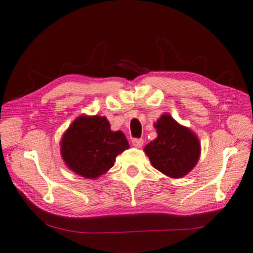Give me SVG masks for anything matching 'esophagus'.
Returning <instances> with one entry per match:
<instances>
[{
    "label": "esophagus",
    "instance_id": "esophagus-1",
    "mask_svg": "<svg viewBox=\"0 0 253 253\" xmlns=\"http://www.w3.org/2000/svg\"><path fill=\"white\" fill-rule=\"evenodd\" d=\"M131 142H132V146H135L137 148H140V147H142V144H143V139L142 138H133Z\"/></svg>",
    "mask_w": 253,
    "mask_h": 253
}]
</instances>
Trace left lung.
I'll list each match as a JSON object with an SVG mask.
<instances>
[{
  "mask_svg": "<svg viewBox=\"0 0 253 253\" xmlns=\"http://www.w3.org/2000/svg\"><path fill=\"white\" fill-rule=\"evenodd\" d=\"M155 127L158 137L144 147V152L158 170L180 178L195 168L200 157L198 138L169 114L161 116Z\"/></svg>",
  "mask_w": 253,
  "mask_h": 253,
  "instance_id": "8db88e82",
  "label": "left lung"
}]
</instances>
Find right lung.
Segmentation results:
<instances>
[{"label": "right lung", "mask_w": 253, "mask_h": 253, "mask_svg": "<svg viewBox=\"0 0 253 253\" xmlns=\"http://www.w3.org/2000/svg\"><path fill=\"white\" fill-rule=\"evenodd\" d=\"M129 148L125 135L112 131L106 117L80 116L64 133L62 158L75 173L96 178L114 165L120 153Z\"/></svg>", "instance_id": "obj_1"}]
</instances>
